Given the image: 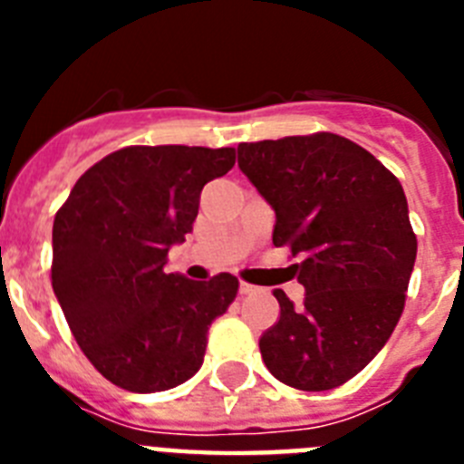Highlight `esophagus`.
<instances>
[{
    "label": "esophagus",
    "instance_id": "34e87169",
    "mask_svg": "<svg viewBox=\"0 0 464 464\" xmlns=\"http://www.w3.org/2000/svg\"><path fill=\"white\" fill-rule=\"evenodd\" d=\"M257 293L256 285H251V283H239V295H253Z\"/></svg>",
    "mask_w": 464,
    "mask_h": 464
}]
</instances>
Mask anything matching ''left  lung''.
Instances as JSON below:
<instances>
[{
  "label": "left lung",
  "instance_id": "left-lung-1",
  "mask_svg": "<svg viewBox=\"0 0 464 464\" xmlns=\"http://www.w3.org/2000/svg\"><path fill=\"white\" fill-rule=\"evenodd\" d=\"M239 169L276 213L274 246L304 260V306L276 290L281 315L260 339L267 370L297 391L353 379L400 321L416 235L400 181L339 134L239 143Z\"/></svg>",
  "mask_w": 464,
  "mask_h": 464
}]
</instances>
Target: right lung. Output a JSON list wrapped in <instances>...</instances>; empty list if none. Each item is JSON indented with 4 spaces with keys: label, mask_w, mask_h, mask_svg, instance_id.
Segmentation results:
<instances>
[{
    "label": "right lung",
    "mask_w": 464,
    "mask_h": 464,
    "mask_svg": "<svg viewBox=\"0 0 464 464\" xmlns=\"http://www.w3.org/2000/svg\"><path fill=\"white\" fill-rule=\"evenodd\" d=\"M235 149L130 146L90 167L53 223V293L85 358L130 392L186 383L204 362L207 332L239 281L165 274L186 241L208 181Z\"/></svg>",
    "instance_id": "obj_1"
}]
</instances>
